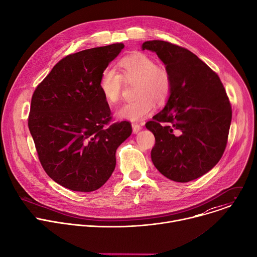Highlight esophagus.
Wrapping results in <instances>:
<instances>
[{
  "instance_id": "obj_1",
  "label": "esophagus",
  "mask_w": 257,
  "mask_h": 257,
  "mask_svg": "<svg viewBox=\"0 0 257 257\" xmlns=\"http://www.w3.org/2000/svg\"><path fill=\"white\" fill-rule=\"evenodd\" d=\"M141 129H142V125L137 124V123H133V124H132V130H133V133H137V132H139Z\"/></svg>"
}]
</instances>
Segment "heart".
Instances as JSON below:
<instances>
[{
  "mask_svg": "<svg viewBox=\"0 0 257 257\" xmlns=\"http://www.w3.org/2000/svg\"><path fill=\"white\" fill-rule=\"evenodd\" d=\"M119 73L111 68L102 70L98 88L108 104H116L122 94L124 83L134 86L135 100L125 103L118 111L121 119L139 121L148 117L155 104L167 102L172 92V77L168 69L142 53L129 55L119 64Z\"/></svg>",
  "mask_w": 257,
  "mask_h": 257,
  "instance_id": "b5f03b06",
  "label": "heart"
}]
</instances>
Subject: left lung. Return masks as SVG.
Segmentation results:
<instances>
[{"mask_svg":"<svg viewBox=\"0 0 257 257\" xmlns=\"http://www.w3.org/2000/svg\"><path fill=\"white\" fill-rule=\"evenodd\" d=\"M155 52L172 77L163 111L145 124L155 137L152 161L165 177L189 182L210 171L226 150L232 107L223 83L196 55L164 41L142 44Z\"/></svg>","mask_w":257,"mask_h":257,"instance_id":"8db88e82","label":"left lung"}]
</instances>
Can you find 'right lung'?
I'll list each match as a JSON object with an SVG mask.
<instances>
[{"label":"right lung","instance_id":"add662e5","mask_svg":"<svg viewBox=\"0 0 257 257\" xmlns=\"http://www.w3.org/2000/svg\"><path fill=\"white\" fill-rule=\"evenodd\" d=\"M123 44L84 50L59 61L32 94L28 128L39 160L58 184L73 191L100 188L116 167V151L132 133L112 122L98 88L102 70Z\"/></svg>","mask_w":257,"mask_h":257}]
</instances>
